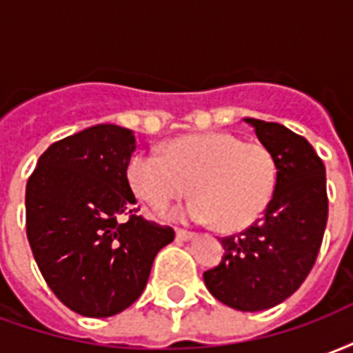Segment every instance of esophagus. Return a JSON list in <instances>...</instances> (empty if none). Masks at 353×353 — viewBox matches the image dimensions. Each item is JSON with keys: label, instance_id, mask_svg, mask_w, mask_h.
Masks as SVG:
<instances>
[{"label": "esophagus", "instance_id": "obj_1", "mask_svg": "<svg viewBox=\"0 0 353 353\" xmlns=\"http://www.w3.org/2000/svg\"><path fill=\"white\" fill-rule=\"evenodd\" d=\"M176 238L179 242H185V240H191L192 232L191 230H185V229H177L176 230Z\"/></svg>", "mask_w": 353, "mask_h": 353}]
</instances>
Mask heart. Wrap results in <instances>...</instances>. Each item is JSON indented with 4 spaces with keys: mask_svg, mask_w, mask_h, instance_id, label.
Segmentation results:
<instances>
[{
    "mask_svg": "<svg viewBox=\"0 0 353 353\" xmlns=\"http://www.w3.org/2000/svg\"><path fill=\"white\" fill-rule=\"evenodd\" d=\"M134 194L153 210L192 192L181 215L196 223L219 221L223 229L250 227L268 206L276 187V162L263 143L230 132L176 138L164 154L139 151L128 162Z\"/></svg>",
    "mask_w": 353,
    "mask_h": 353,
    "instance_id": "b5f03b06",
    "label": "heart"
}]
</instances>
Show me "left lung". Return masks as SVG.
Wrapping results in <instances>:
<instances>
[{"label": "left lung", "mask_w": 353, "mask_h": 353, "mask_svg": "<svg viewBox=\"0 0 353 353\" xmlns=\"http://www.w3.org/2000/svg\"><path fill=\"white\" fill-rule=\"evenodd\" d=\"M276 162V187L265 215L240 234L221 238L225 255L204 272L210 293L234 310L283 303L316 263L327 225L325 166L314 147L283 124L245 119Z\"/></svg>", "instance_id": "left-lung-1"}]
</instances>
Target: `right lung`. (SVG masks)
I'll use <instances>...</instances> for the list:
<instances>
[{"label":"right lung","mask_w":353,"mask_h":353,"mask_svg":"<svg viewBox=\"0 0 353 353\" xmlns=\"http://www.w3.org/2000/svg\"><path fill=\"white\" fill-rule=\"evenodd\" d=\"M136 138L96 124L54 141L26 185V232L52 293L88 318H109L136 303L172 227L138 215L128 183Z\"/></svg>","instance_id":"add662e5"}]
</instances>
